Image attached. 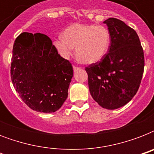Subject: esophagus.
Returning a JSON list of instances; mask_svg holds the SVG:
<instances>
[{"label": "esophagus", "mask_w": 154, "mask_h": 154, "mask_svg": "<svg viewBox=\"0 0 154 154\" xmlns=\"http://www.w3.org/2000/svg\"><path fill=\"white\" fill-rule=\"evenodd\" d=\"M79 69H80V68L76 67V66H73V71H74V72H76V71H77V70H79Z\"/></svg>", "instance_id": "34e87169"}]
</instances>
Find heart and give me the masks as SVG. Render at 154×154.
Wrapping results in <instances>:
<instances>
[{
    "label": "heart",
    "instance_id": "obj_1",
    "mask_svg": "<svg viewBox=\"0 0 154 154\" xmlns=\"http://www.w3.org/2000/svg\"><path fill=\"white\" fill-rule=\"evenodd\" d=\"M53 45L58 53L67 59L76 47V54L85 64H94L102 60L110 45V33L102 25L74 23L63 31L61 37Z\"/></svg>",
    "mask_w": 154,
    "mask_h": 154
}]
</instances>
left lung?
<instances>
[{
	"label": "left lung",
	"instance_id": "1",
	"mask_svg": "<svg viewBox=\"0 0 154 154\" xmlns=\"http://www.w3.org/2000/svg\"><path fill=\"white\" fill-rule=\"evenodd\" d=\"M104 23L111 39L108 53L85 70L94 101L104 109H116L126 105L137 94L145 59L135 30L117 18H109Z\"/></svg>",
	"mask_w": 154,
	"mask_h": 154
}]
</instances>
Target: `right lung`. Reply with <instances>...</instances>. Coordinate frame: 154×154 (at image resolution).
Returning <instances> with one entry per match:
<instances>
[{"label": "right lung", "instance_id": "right-lung-1", "mask_svg": "<svg viewBox=\"0 0 154 154\" xmlns=\"http://www.w3.org/2000/svg\"><path fill=\"white\" fill-rule=\"evenodd\" d=\"M73 76L71 64L58 54L46 35L22 32L13 49L11 79L22 101L32 109L54 112L68 97Z\"/></svg>", "mask_w": 154, "mask_h": 154}]
</instances>
